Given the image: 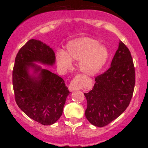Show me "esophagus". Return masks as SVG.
<instances>
[{
    "label": "esophagus",
    "instance_id": "esophagus-1",
    "mask_svg": "<svg viewBox=\"0 0 148 148\" xmlns=\"http://www.w3.org/2000/svg\"><path fill=\"white\" fill-rule=\"evenodd\" d=\"M83 76L78 75L76 76L74 79L69 83V90L70 91L75 90H79L82 87L83 84Z\"/></svg>",
    "mask_w": 148,
    "mask_h": 148
}]
</instances>
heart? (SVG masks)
<instances>
[{"label":"heart","instance_id":"heart-1","mask_svg":"<svg viewBox=\"0 0 148 148\" xmlns=\"http://www.w3.org/2000/svg\"><path fill=\"white\" fill-rule=\"evenodd\" d=\"M109 56L108 49L99 41L90 37H81L71 40L66 45V51L59 49L56 61L62 69H69L72 61H79V68L84 74L95 75L102 69Z\"/></svg>","mask_w":148,"mask_h":148}]
</instances>
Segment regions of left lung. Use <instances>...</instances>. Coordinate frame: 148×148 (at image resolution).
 <instances>
[{"label": "left lung", "instance_id": "8db88e82", "mask_svg": "<svg viewBox=\"0 0 148 148\" xmlns=\"http://www.w3.org/2000/svg\"><path fill=\"white\" fill-rule=\"evenodd\" d=\"M89 92L86 117L92 125L102 127L108 125L126 110L133 95L135 69L131 53L121 41L110 68L95 79Z\"/></svg>", "mask_w": 148, "mask_h": 148}]
</instances>
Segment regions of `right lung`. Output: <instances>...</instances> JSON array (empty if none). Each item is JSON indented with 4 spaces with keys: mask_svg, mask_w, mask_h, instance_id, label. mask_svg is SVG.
I'll use <instances>...</instances> for the list:
<instances>
[{
    "mask_svg": "<svg viewBox=\"0 0 148 148\" xmlns=\"http://www.w3.org/2000/svg\"><path fill=\"white\" fill-rule=\"evenodd\" d=\"M53 51L45 43L32 39L18 51L12 72L15 101L22 111L43 125L60 118L69 94L64 80L37 63L55 64Z\"/></svg>",
    "mask_w": 148,
    "mask_h": 148,
    "instance_id": "add662e5",
    "label": "right lung"
}]
</instances>
